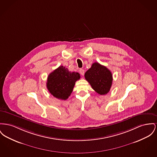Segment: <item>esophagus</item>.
Segmentation results:
<instances>
[{
  "label": "esophagus",
  "mask_w": 157,
  "mask_h": 157,
  "mask_svg": "<svg viewBox=\"0 0 157 157\" xmlns=\"http://www.w3.org/2000/svg\"><path fill=\"white\" fill-rule=\"evenodd\" d=\"M79 73L81 74L82 75H84V73H85V71L82 69H79Z\"/></svg>",
  "instance_id": "1"
}]
</instances>
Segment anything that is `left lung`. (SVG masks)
<instances>
[{"instance_id": "obj_1", "label": "left lung", "mask_w": 157, "mask_h": 157, "mask_svg": "<svg viewBox=\"0 0 157 157\" xmlns=\"http://www.w3.org/2000/svg\"><path fill=\"white\" fill-rule=\"evenodd\" d=\"M86 80L92 89L100 95L109 92L113 82V75L109 69L97 62L92 64L85 74Z\"/></svg>"}]
</instances>
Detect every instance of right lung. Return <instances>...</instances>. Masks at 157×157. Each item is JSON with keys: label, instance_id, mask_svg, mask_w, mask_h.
I'll list each match as a JSON object with an SVG mask.
<instances>
[{"label": "right lung", "instance_id": "add662e5", "mask_svg": "<svg viewBox=\"0 0 157 157\" xmlns=\"http://www.w3.org/2000/svg\"><path fill=\"white\" fill-rule=\"evenodd\" d=\"M80 78L79 73L69 72L67 68L60 66L48 75L47 88L56 98L66 100L73 91L76 81Z\"/></svg>", "mask_w": 157, "mask_h": 157}]
</instances>
